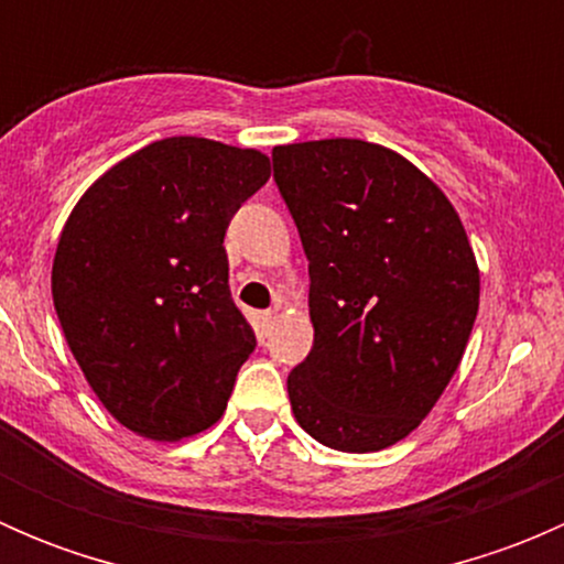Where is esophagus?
Masks as SVG:
<instances>
[{
    "label": "esophagus",
    "instance_id": "1",
    "mask_svg": "<svg viewBox=\"0 0 564 564\" xmlns=\"http://www.w3.org/2000/svg\"><path fill=\"white\" fill-rule=\"evenodd\" d=\"M275 318L278 311H264V314H261V327H264V333H270V329L275 327Z\"/></svg>",
    "mask_w": 564,
    "mask_h": 564
}]
</instances>
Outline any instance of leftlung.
Here are the masks:
<instances>
[{"instance_id":"left-lung-1","label":"left lung","mask_w":564,"mask_h":564,"mask_svg":"<svg viewBox=\"0 0 564 564\" xmlns=\"http://www.w3.org/2000/svg\"><path fill=\"white\" fill-rule=\"evenodd\" d=\"M308 256L314 349L289 373L297 423L324 447L373 453L412 434L458 371L480 270L451 198L382 144L272 150Z\"/></svg>"}]
</instances>
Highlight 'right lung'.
Masks as SVG:
<instances>
[{"instance_id":"right-lung-1","label":"right lung","mask_w":564,"mask_h":564,"mask_svg":"<svg viewBox=\"0 0 564 564\" xmlns=\"http://www.w3.org/2000/svg\"><path fill=\"white\" fill-rule=\"evenodd\" d=\"M267 180L264 152L174 135L108 169L73 207L54 308L89 388L133 434L176 442L224 414L256 346L224 237Z\"/></svg>"}]
</instances>
